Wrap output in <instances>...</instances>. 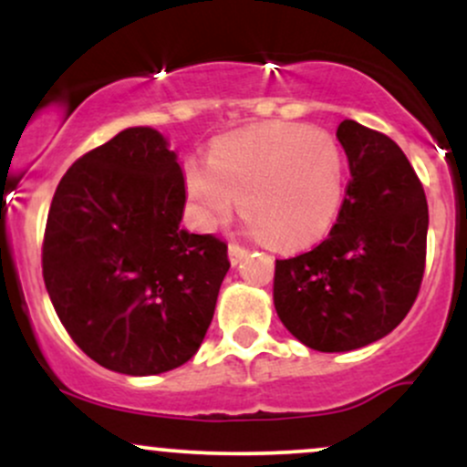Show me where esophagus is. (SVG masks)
<instances>
[{
	"label": "esophagus",
	"instance_id": "34e87169",
	"mask_svg": "<svg viewBox=\"0 0 467 467\" xmlns=\"http://www.w3.org/2000/svg\"><path fill=\"white\" fill-rule=\"evenodd\" d=\"M245 254H248V250L241 248V245H237V244L228 245V259H230V264H233V265H237Z\"/></svg>",
	"mask_w": 467,
	"mask_h": 467
}]
</instances>
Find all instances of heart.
<instances>
[{
    "instance_id": "heart-1",
    "label": "heart",
    "mask_w": 467,
    "mask_h": 467,
    "mask_svg": "<svg viewBox=\"0 0 467 467\" xmlns=\"http://www.w3.org/2000/svg\"><path fill=\"white\" fill-rule=\"evenodd\" d=\"M192 215L215 228L237 208L248 230L283 248H303L331 228L345 191V158L323 131L267 122L219 138L208 164H184Z\"/></svg>"
}]
</instances>
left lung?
Instances as JSON below:
<instances>
[{
    "instance_id": "left-lung-1",
    "label": "left lung",
    "mask_w": 467,
    "mask_h": 467,
    "mask_svg": "<svg viewBox=\"0 0 467 467\" xmlns=\"http://www.w3.org/2000/svg\"><path fill=\"white\" fill-rule=\"evenodd\" d=\"M336 138L351 180L329 237L276 261L275 307L314 351L360 349L389 336L415 303L426 264L428 202L401 149L342 120Z\"/></svg>"
}]
</instances>
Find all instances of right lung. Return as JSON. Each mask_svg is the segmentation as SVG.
<instances>
[{
	"instance_id": "right-lung-1",
	"label": "right lung",
	"mask_w": 467,
	"mask_h": 467,
	"mask_svg": "<svg viewBox=\"0 0 467 467\" xmlns=\"http://www.w3.org/2000/svg\"><path fill=\"white\" fill-rule=\"evenodd\" d=\"M184 203L178 153L151 127L120 131L58 182L46 289L72 340L109 371L178 368L211 327L228 245L182 226Z\"/></svg>"
}]
</instances>
